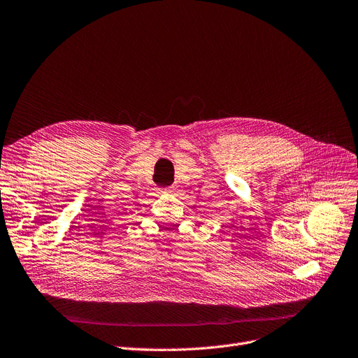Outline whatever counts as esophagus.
I'll return each instance as SVG.
<instances>
[{"mask_svg": "<svg viewBox=\"0 0 358 358\" xmlns=\"http://www.w3.org/2000/svg\"><path fill=\"white\" fill-rule=\"evenodd\" d=\"M162 192H164V194H172V192H175V189L172 188V186H170V188H164V191H162Z\"/></svg>", "mask_w": 358, "mask_h": 358, "instance_id": "34e87169", "label": "esophagus"}]
</instances>
